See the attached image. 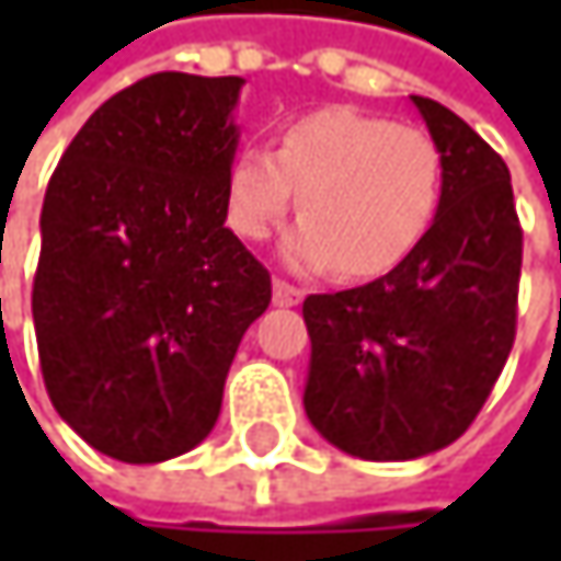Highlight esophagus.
<instances>
[{"mask_svg": "<svg viewBox=\"0 0 561 561\" xmlns=\"http://www.w3.org/2000/svg\"><path fill=\"white\" fill-rule=\"evenodd\" d=\"M305 298V291L298 288V285H291V282L276 279L273 282V301L279 305V308H291V305H298Z\"/></svg>", "mask_w": 561, "mask_h": 561, "instance_id": "esophagus-1", "label": "esophagus"}]
</instances>
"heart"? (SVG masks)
Wrapping results in <instances>:
<instances>
[{"label":"heart","instance_id":"1","mask_svg":"<svg viewBox=\"0 0 561 561\" xmlns=\"http://www.w3.org/2000/svg\"><path fill=\"white\" fill-rule=\"evenodd\" d=\"M442 174V152L425 129L354 106H324L291 119L273 152L247 146L233 156L227 224L243 240H266L295 187L301 220L282 243L285 263L374 279L428 233Z\"/></svg>","mask_w":561,"mask_h":561}]
</instances>
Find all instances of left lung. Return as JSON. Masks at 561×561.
Segmentation results:
<instances>
[{"instance_id": "8db88e82", "label": "left lung", "mask_w": 561, "mask_h": 561, "mask_svg": "<svg viewBox=\"0 0 561 561\" xmlns=\"http://www.w3.org/2000/svg\"><path fill=\"white\" fill-rule=\"evenodd\" d=\"M412 103L445 169L428 233L387 276L301 305L305 412L364 461H409L461 438L516 337L523 230L510 169L448 106Z\"/></svg>"}]
</instances>
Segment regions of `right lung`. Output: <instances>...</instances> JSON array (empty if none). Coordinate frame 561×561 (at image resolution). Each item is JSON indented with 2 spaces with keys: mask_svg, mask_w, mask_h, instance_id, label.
I'll use <instances>...</instances> for the list:
<instances>
[{
  "mask_svg": "<svg viewBox=\"0 0 561 561\" xmlns=\"http://www.w3.org/2000/svg\"><path fill=\"white\" fill-rule=\"evenodd\" d=\"M240 77L162 70L110 96L48 181L32 288L57 415L126 465L201 445L266 266L233 237L227 171Z\"/></svg>",
  "mask_w": 561,
  "mask_h": 561,
  "instance_id": "1",
  "label": "right lung"
}]
</instances>
